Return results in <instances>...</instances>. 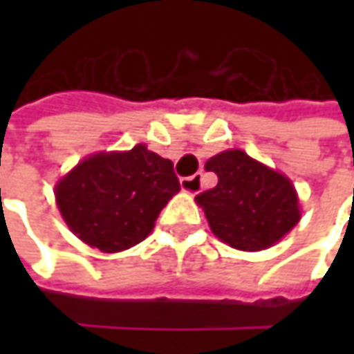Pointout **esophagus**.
Instances as JSON below:
<instances>
[{"label":"esophagus","instance_id":"34e87169","mask_svg":"<svg viewBox=\"0 0 354 354\" xmlns=\"http://www.w3.org/2000/svg\"><path fill=\"white\" fill-rule=\"evenodd\" d=\"M201 187H203V181H201V175H191V177H183L181 179V189H183L185 193H189V195H197L198 191H201Z\"/></svg>","mask_w":354,"mask_h":354}]
</instances>
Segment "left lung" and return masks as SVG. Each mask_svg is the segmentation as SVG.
Returning a JSON list of instances; mask_svg holds the SVG:
<instances>
[{
  "label": "left lung",
  "mask_w": 354,
  "mask_h": 354,
  "mask_svg": "<svg viewBox=\"0 0 354 354\" xmlns=\"http://www.w3.org/2000/svg\"><path fill=\"white\" fill-rule=\"evenodd\" d=\"M205 169L218 183L197 195L212 234L236 250L258 252L274 246L299 223V201L292 181L266 167L242 149L211 157Z\"/></svg>",
  "instance_id": "1"
}]
</instances>
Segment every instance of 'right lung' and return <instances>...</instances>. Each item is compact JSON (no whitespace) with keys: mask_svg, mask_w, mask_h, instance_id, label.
<instances>
[{"mask_svg":"<svg viewBox=\"0 0 354 354\" xmlns=\"http://www.w3.org/2000/svg\"><path fill=\"white\" fill-rule=\"evenodd\" d=\"M179 189L169 159L140 143L129 151H100L82 159L57 183L55 197L76 236L112 254L145 240Z\"/></svg>","mask_w":354,"mask_h":354,"instance_id":"right-lung-1","label":"right lung"}]
</instances>
